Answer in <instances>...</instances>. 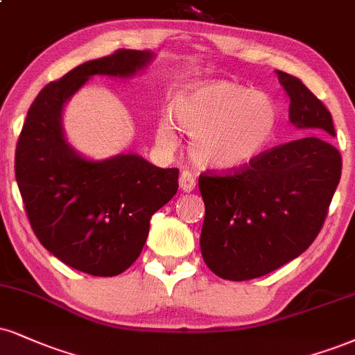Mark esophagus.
I'll use <instances>...</instances> for the list:
<instances>
[{"instance_id": "esophagus-1", "label": "esophagus", "mask_w": 355, "mask_h": 355, "mask_svg": "<svg viewBox=\"0 0 355 355\" xmlns=\"http://www.w3.org/2000/svg\"><path fill=\"white\" fill-rule=\"evenodd\" d=\"M178 183H180V190L185 191V193H190V191L193 190L196 185L195 177L190 172H187V170H183L182 172L180 178H178Z\"/></svg>"}]
</instances>
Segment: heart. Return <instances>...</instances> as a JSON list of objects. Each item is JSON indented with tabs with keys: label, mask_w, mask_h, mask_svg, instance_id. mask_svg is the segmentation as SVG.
<instances>
[{
	"label": "heart",
	"mask_w": 355,
	"mask_h": 355,
	"mask_svg": "<svg viewBox=\"0 0 355 355\" xmlns=\"http://www.w3.org/2000/svg\"><path fill=\"white\" fill-rule=\"evenodd\" d=\"M172 123L190 139L191 160L213 172H234L254 164L275 140L279 109L270 96L230 80L191 85L175 97ZM172 123L162 119L157 142L177 145Z\"/></svg>",
	"instance_id": "obj_1"
}]
</instances>
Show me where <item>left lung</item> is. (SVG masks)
<instances>
[{
  "label": "left lung",
  "mask_w": 355,
  "mask_h": 355,
  "mask_svg": "<svg viewBox=\"0 0 355 355\" xmlns=\"http://www.w3.org/2000/svg\"><path fill=\"white\" fill-rule=\"evenodd\" d=\"M289 96V121L307 134L226 175H200L205 202L200 248L207 266L230 281L268 275L304 253L321 232L343 159L332 115L300 79L276 71Z\"/></svg>",
  "instance_id": "obj_1"
}]
</instances>
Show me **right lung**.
Segmentation results:
<instances>
[{"label": "right lung", "mask_w": 355, "mask_h": 355, "mask_svg": "<svg viewBox=\"0 0 355 355\" xmlns=\"http://www.w3.org/2000/svg\"><path fill=\"white\" fill-rule=\"evenodd\" d=\"M153 55L119 49L48 84L16 145V182L34 234L55 258L87 275H121L139 258L152 215L177 193L178 168H160L137 153L85 159L64 135V105L92 76L132 78Z\"/></svg>", "instance_id": "add662e5"}]
</instances>
